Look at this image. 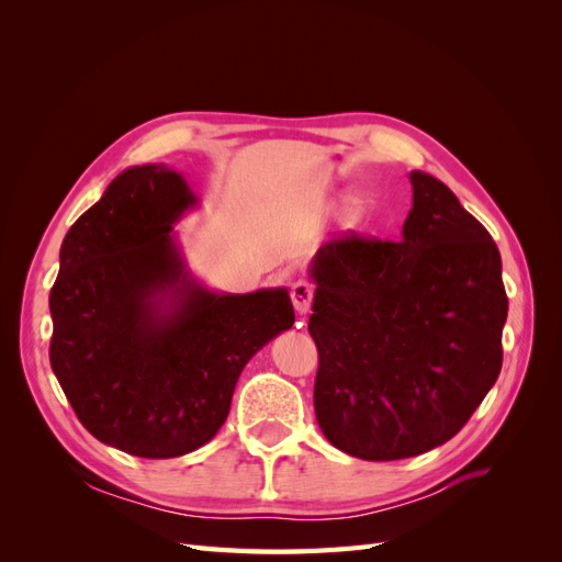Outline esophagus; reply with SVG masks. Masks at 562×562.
Here are the masks:
<instances>
[{
    "mask_svg": "<svg viewBox=\"0 0 562 562\" xmlns=\"http://www.w3.org/2000/svg\"><path fill=\"white\" fill-rule=\"evenodd\" d=\"M291 300L297 314H307L314 302V283L307 279H300L291 285Z\"/></svg>",
    "mask_w": 562,
    "mask_h": 562,
    "instance_id": "1",
    "label": "esophagus"
}]
</instances>
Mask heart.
Instances as JSON below:
<instances>
[{
  "label": "heart",
  "instance_id": "b5f03b06",
  "mask_svg": "<svg viewBox=\"0 0 562 562\" xmlns=\"http://www.w3.org/2000/svg\"><path fill=\"white\" fill-rule=\"evenodd\" d=\"M342 211H345V217H347V220H351V223H356V220H361L363 213H366V201H363L361 196H347Z\"/></svg>",
  "mask_w": 562,
  "mask_h": 562
}]
</instances>
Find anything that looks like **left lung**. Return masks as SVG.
I'll return each mask as SVG.
<instances>
[{
    "label": "left lung",
    "instance_id": "obj_1",
    "mask_svg": "<svg viewBox=\"0 0 562 562\" xmlns=\"http://www.w3.org/2000/svg\"><path fill=\"white\" fill-rule=\"evenodd\" d=\"M411 184L401 241L351 232L310 269L318 427L368 462L443 446L502 370L497 244L443 182L413 171Z\"/></svg>",
    "mask_w": 562,
    "mask_h": 562
}]
</instances>
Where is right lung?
I'll return each instance as SVG.
<instances>
[{
	"label": "right lung",
	"instance_id": "obj_1",
	"mask_svg": "<svg viewBox=\"0 0 562 562\" xmlns=\"http://www.w3.org/2000/svg\"><path fill=\"white\" fill-rule=\"evenodd\" d=\"M192 206L171 168H128L65 234L48 295L67 401L100 443L135 457L209 443L244 366L295 323L285 288L225 295L192 279L171 234Z\"/></svg>",
	"mask_w": 562,
	"mask_h": 562
}]
</instances>
